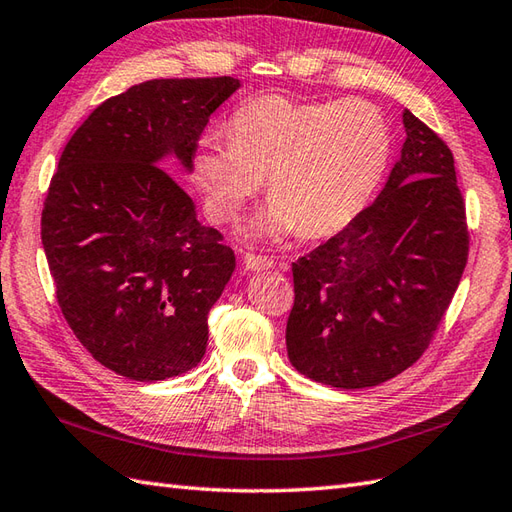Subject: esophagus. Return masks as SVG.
<instances>
[{
    "label": "esophagus",
    "instance_id": "1",
    "mask_svg": "<svg viewBox=\"0 0 512 512\" xmlns=\"http://www.w3.org/2000/svg\"><path fill=\"white\" fill-rule=\"evenodd\" d=\"M245 267L252 269V271H265L274 267V260L267 258V256H258V254H245Z\"/></svg>",
    "mask_w": 512,
    "mask_h": 512
}]
</instances>
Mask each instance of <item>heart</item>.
<instances>
[{"label":"heart","instance_id":"heart-1","mask_svg":"<svg viewBox=\"0 0 512 512\" xmlns=\"http://www.w3.org/2000/svg\"><path fill=\"white\" fill-rule=\"evenodd\" d=\"M230 142L203 138L192 177L212 221L230 223L267 177L269 208L254 230L331 236L355 221L377 192L392 138L366 100L298 102L265 96L238 109Z\"/></svg>","mask_w":512,"mask_h":512}]
</instances>
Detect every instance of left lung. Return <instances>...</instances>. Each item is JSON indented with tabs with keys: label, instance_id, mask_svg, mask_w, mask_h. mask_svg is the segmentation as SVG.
Instances as JSON below:
<instances>
[{
	"label": "left lung",
	"instance_id": "8db88e82",
	"mask_svg": "<svg viewBox=\"0 0 512 512\" xmlns=\"http://www.w3.org/2000/svg\"><path fill=\"white\" fill-rule=\"evenodd\" d=\"M407 138L381 195L293 263V368L342 390L372 388L427 350L469 256L449 146L403 111Z\"/></svg>",
	"mask_w": 512,
	"mask_h": 512
}]
</instances>
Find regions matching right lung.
<instances>
[{
    "label": "right lung",
    "instance_id": "right-lung-1",
    "mask_svg": "<svg viewBox=\"0 0 512 512\" xmlns=\"http://www.w3.org/2000/svg\"><path fill=\"white\" fill-rule=\"evenodd\" d=\"M241 83L155 78L98 105L65 144L41 214L56 300L76 339L133 381H164L206 355L208 313L236 267L223 234L162 169L192 155Z\"/></svg>",
    "mask_w": 512,
    "mask_h": 512
}]
</instances>
